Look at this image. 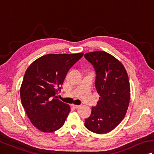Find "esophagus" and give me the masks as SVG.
Here are the masks:
<instances>
[{
	"instance_id": "1",
	"label": "esophagus",
	"mask_w": 154,
	"mask_h": 154,
	"mask_svg": "<svg viewBox=\"0 0 154 154\" xmlns=\"http://www.w3.org/2000/svg\"><path fill=\"white\" fill-rule=\"evenodd\" d=\"M72 106H73L74 109H78V108L81 106V105H77V104H72Z\"/></svg>"
}]
</instances>
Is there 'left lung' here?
<instances>
[{
  "label": "left lung",
  "mask_w": 154,
  "mask_h": 154,
  "mask_svg": "<svg viewBox=\"0 0 154 154\" xmlns=\"http://www.w3.org/2000/svg\"><path fill=\"white\" fill-rule=\"evenodd\" d=\"M84 57L95 70V87L100 95L85 126L93 132L106 134L115 128L126 115L130 97L128 77L121 62L105 51L89 52Z\"/></svg>",
  "instance_id": "obj_1"
}]
</instances>
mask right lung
Masks as SVG:
<instances>
[{
  "mask_svg": "<svg viewBox=\"0 0 154 154\" xmlns=\"http://www.w3.org/2000/svg\"><path fill=\"white\" fill-rule=\"evenodd\" d=\"M83 55L47 54L26 71L20 91L21 102L30 122L40 131L52 132L63 125L71 108L56 94L67 72Z\"/></svg>",
  "mask_w": 154,
  "mask_h": 154,
  "instance_id": "right-lung-1",
  "label": "right lung"
}]
</instances>
